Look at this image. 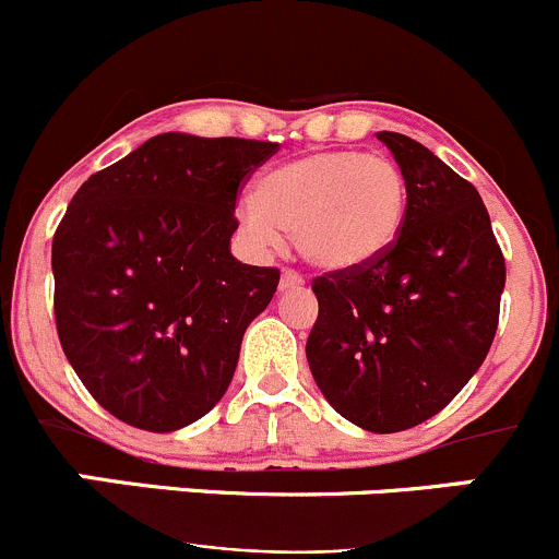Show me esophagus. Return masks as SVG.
<instances>
[{"instance_id": "esophagus-1", "label": "esophagus", "mask_w": 559, "mask_h": 559, "mask_svg": "<svg viewBox=\"0 0 559 559\" xmlns=\"http://www.w3.org/2000/svg\"><path fill=\"white\" fill-rule=\"evenodd\" d=\"M304 280L296 272H282L280 277V290H293V287H301Z\"/></svg>"}]
</instances>
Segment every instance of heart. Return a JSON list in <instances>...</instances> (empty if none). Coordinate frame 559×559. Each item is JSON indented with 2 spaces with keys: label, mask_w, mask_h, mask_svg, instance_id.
I'll return each instance as SVG.
<instances>
[{
  "label": "heart",
  "mask_w": 559,
  "mask_h": 559,
  "mask_svg": "<svg viewBox=\"0 0 559 559\" xmlns=\"http://www.w3.org/2000/svg\"><path fill=\"white\" fill-rule=\"evenodd\" d=\"M406 180L384 155L312 151L263 171L237 228L255 252L290 231L304 263L325 274L358 272L388 255L406 221Z\"/></svg>",
  "instance_id": "1"
}]
</instances>
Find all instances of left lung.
Instances as JSON below:
<instances>
[{
  "mask_svg": "<svg viewBox=\"0 0 559 559\" xmlns=\"http://www.w3.org/2000/svg\"><path fill=\"white\" fill-rule=\"evenodd\" d=\"M377 140L404 171V228L371 266L314 280L307 360L344 419L399 433L439 414L485 364L506 263L471 182L404 134Z\"/></svg>",
  "mask_w": 559,
  "mask_h": 559,
  "instance_id": "left-lung-1",
  "label": "left lung"
}]
</instances>
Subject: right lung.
Here are the masks:
<instances>
[{"label": "right lung", "mask_w": 559, "mask_h": 559, "mask_svg": "<svg viewBox=\"0 0 559 559\" xmlns=\"http://www.w3.org/2000/svg\"><path fill=\"white\" fill-rule=\"evenodd\" d=\"M277 142L166 131L80 186L53 237L56 328L112 417L171 433L226 395L277 269L231 255L239 182Z\"/></svg>", "instance_id": "add662e5"}]
</instances>
